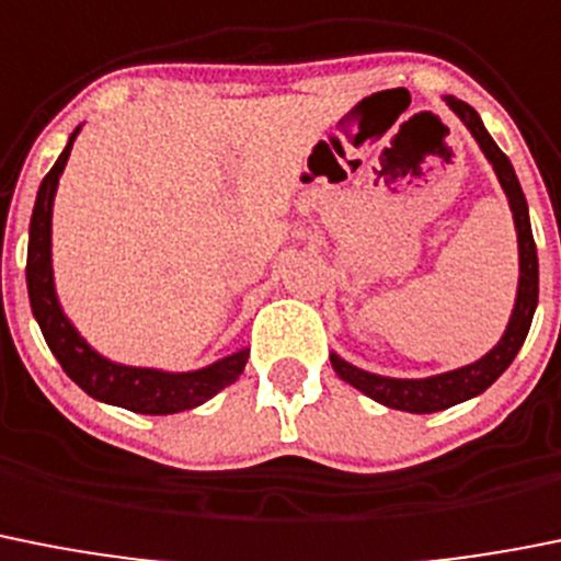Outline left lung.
<instances>
[{"label":"left lung","mask_w":561,"mask_h":561,"mask_svg":"<svg viewBox=\"0 0 561 561\" xmlns=\"http://www.w3.org/2000/svg\"><path fill=\"white\" fill-rule=\"evenodd\" d=\"M445 102H448L450 111L465 122L467 130L472 133V138L479 141L486 161L492 163L497 180H501L503 192H506L508 208H512V217H515L517 247H520V284H517L515 311L508 317L506 333L501 336V342H497L484 358L467 364V367L450 369V373L442 375H431V378H387V375H375L367 373V369L353 367V364H347L344 358H339L336 353H331V364L342 381L356 387L358 392H364L367 398L389 405V409L411 411V414H431V411L450 409V405L476 398V394H481L484 389H490L492 383L501 378L503 369L515 362L517 351H520L523 342H526L539 297L537 244H534L531 222H528L526 194H523L520 180H517L515 169H512V161H508L501 152V147L492 141L481 116L472 111L467 102L456 100V96H445Z\"/></svg>","instance_id":"left-lung-1"}]
</instances>
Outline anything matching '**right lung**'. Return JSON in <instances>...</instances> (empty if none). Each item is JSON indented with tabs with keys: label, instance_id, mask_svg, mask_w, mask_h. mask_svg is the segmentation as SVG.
<instances>
[{
	"label": "right lung",
	"instance_id": "obj_1",
	"mask_svg": "<svg viewBox=\"0 0 561 561\" xmlns=\"http://www.w3.org/2000/svg\"><path fill=\"white\" fill-rule=\"evenodd\" d=\"M77 133H80V127L71 133L66 150L60 152L55 167L41 180L33 219H30L27 291L41 333H44L46 344L60 362L64 373L82 392H89L91 398L102 400V403L122 405V409L136 411V414H178V411L194 409V405L222 392L225 387H230L244 373V364L250 358L247 347L233 356L208 364V367L194 369V373L125 367V364L107 362L100 353L91 351V344L75 331V325L66 320L64 308H60L53 280V203Z\"/></svg>",
	"mask_w": 561,
	"mask_h": 561
}]
</instances>
